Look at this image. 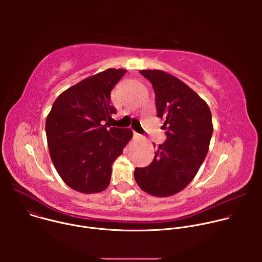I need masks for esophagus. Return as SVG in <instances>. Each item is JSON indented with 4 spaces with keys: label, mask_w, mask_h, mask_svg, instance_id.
Masks as SVG:
<instances>
[{
    "label": "esophagus",
    "mask_w": 262,
    "mask_h": 262,
    "mask_svg": "<svg viewBox=\"0 0 262 262\" xmlns=\"http://www.w3.org/2000/svg\"><path fill=\"white\" fill-rule=\"evenodd\" d=\"M133 136H134V138H140V137H141V135H140V134H138V133H136V132H134Z\"/></svg>",
    "instance_id": "1"
}]
</instances>
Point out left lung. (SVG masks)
I'll return each instance as SVG.
<instances>
[{"label": "left lung", "mask_w": 262, "mask_h": 262, "mask_svg": "<svg viewBox=\"0 0 262 262\" xmlns=\"http://www.w3.org/2000/svg\"><path fill=\"white\" fill-rule=\"evenodd\" d=\"M152 84L158 117L165 120L166 141L159 145L152 163L136 168L140 188L157 197L174 195L197 174L212 136L207 103L188 85L162 70H141Z\"/></svg>", "instance_id": "obj_1"}]
</instances>
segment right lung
I'll return each mask as SVG.
<instances>
[{
	"label": "right lung",
	"instance_id": "obj_1",
	"mask_svg": "<svg viewBox=\"0 0 262 262\" xmlns=\"http://www.w3.org/2000/svg\"><path fill=\"white\" fill-rule=\"evenodd\" d=\"M126 70L108 68L68 88L55 100L46 133L54 166L71 189L84 194L106 189L112 164L133 137L129 128L110 127L116 108L111 91Z\"/></svg>",
	"mask_w": 262,
	"mask_h": 262
}]
</instances>
